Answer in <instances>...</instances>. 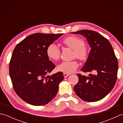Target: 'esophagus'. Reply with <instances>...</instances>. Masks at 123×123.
<instances>
[{
	"label": "esophagus",
	"mask_w": 123,
	"mask_h": 123,
	"mask_svg": "<svg viewBox=\"0 0 123 123\" xmlns=\"http://www.w3.org/2000/svg\"><path fill=\"white\" fill-rule=\"evenodd\" d=\"M69 75V74H63V76L64 78H67V77H68Z\"/></svg>",
	"instance_id": "obj_1"
}]
</instances>
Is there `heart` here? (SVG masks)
I'll return each instance as SVG.
<instances>
[{"label": "heart", "instance_id": "1", "mask_svg": "<svg viewBox=\"0 0 123 123\" xmlns=\"http://www.w3.org/2000/svg\"><path fill=\"white\" fill-rule=\"evenodd\" d=\"M62 42L65 45L74 49V57H76L80 61H85L88 56V49L85 45L83 39L76 36H70L64 38ZM61 51L56 44H50L46 49V55L49 59L57 61L60 57ZM79 66L76 60L63 61L57 66V70L64 74H70L74 72Z\"/></svg>", "mask_w": 123, "mask_h": 123}]
</instances>
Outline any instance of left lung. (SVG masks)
<instances>
[{
  "label": "left lung",
  "mask_w": 123,
  "mask_h": 123,
  "mask_svg": "<svg viewBox=\"0 0 123 123\" xmlns=\"http://www.w3.org/2000/svg\"><path fill=\"white\" fill-rule=\"evenodd\" d=\"M72 33L85 36L91 48L81 70L94 72L89 77L77 74L79 81L74 88V92L86 101L100 100L111 92L117 80L118 64L113 47L107 39L95 31L85 30Z\"/></svg>",
  "instance_id": "1"
}]
</instances>
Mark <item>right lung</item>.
<instances>
[{
  "label": "right lung",
  "instance_id": "right-lung-1",
  "mask_svg": "<svg viewBox=\"0 0 123 123\" xmlns=\"http://www.w3.org/2000/svg\"><path fill=\"white\" fill-rule=\"evenodd\" d=\"M62 35L33 34L18 43L13 51L10 77L16 93L27 103L44 105L56 95L63 74L48 75L55 66L47 56L46 49Z\"/></svg>",
  "mask_w": 123,
  "mask_h": 123
}]
</instances>
